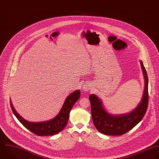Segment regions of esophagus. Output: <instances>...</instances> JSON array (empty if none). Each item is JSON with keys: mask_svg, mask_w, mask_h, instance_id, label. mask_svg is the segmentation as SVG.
I'll use <instances>...</instances> for the list:
<instances>
[{"mask_svg": "<svg viewBox=\"0 0 159 159\" xmlns=\"http://www.w3.org/2000/svg\"><path fill=\"white\" fill-rule=\"evenodd\" d=\"M91 89V85L89 84H85L82 86V89L84 91H88Z\"/></svg>", "mask_w": 159, "mask_h": 159, "instance_id": "obj_1", "label": "esophagus"}]
</instances>
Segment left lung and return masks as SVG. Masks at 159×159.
<instances>
[{"mask_svg": "<svg viewBox=\"0 0 159 159\" xmlns=\"http://www.w3.org/2000/svg\"><path fill=\"white\" fill-rule=\"evenodd\" d=\"M140 63L145 82L144 93L140 103L129 113L112 115L105 110L102 100L94 94L89 96L93 122L100 133L110 136L123 135L133 129L144 116L149 102L148 77L141 61Z\"/></svg>", "mask_w": 159, "mask_h": 159, "instance_id": "left-lung-1", "label": "left lung"}]
</instances>
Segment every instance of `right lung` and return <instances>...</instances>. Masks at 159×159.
Masks as SVG:
<instances>
[{"mask_svg": "<svg viewBox=\"0 0 159 159\" xmlns=\"http://www.w3.org/2000/svg\"><path fill=\"white\" fill-rule=\"evenodd\" d=\"M80 90H76L70 93L66 99L58 115L53 119L43 122L33 123L23 119L15 110L11 102L10 106L12 111L19 121L29 131L38 136H52L62 131L68 123L69 116L72 108L79 99Z\"/></svg>", "mask_w": 159, "mask_h": 159, "instance_id": "right-lung-1", "label": "right lung"}]
</instances>
